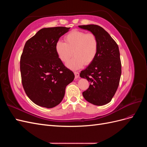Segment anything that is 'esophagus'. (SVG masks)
Returning a JSON list of instances; mask_svg holds the SVG:
<instances>
[{
  "label": "esophagus",
  "mask_w": 147,
  "mask_h": 147,
  "mask_svg": "<svg viewBox=\"0 0 147 147\" xmlns=\"http://www.w3.org/2000/svg\"><path fill=\"white\" fill-rule=\"evenodd\" d=\"M74 74H75V78H76V79L79 77L80 74H79V73L78 72H75Z\"/></svg>",
  "instance_id": "obj_1"
}]
</instances>
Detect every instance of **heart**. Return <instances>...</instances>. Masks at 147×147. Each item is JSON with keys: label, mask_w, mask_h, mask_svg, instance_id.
I'll return each mask as SVG.
<instances>
[{"label": "heart", "mask_w": 147, "mask_h": 147, "mask_svg": "<svg viewBox=\"0 0 147 147\" xmlns=\"http://www.w3.org/2000/svg\"><path fill=\"white\" fill-rule=\"evenodd\" d=\"M98 50V40L95 35L77 30L67 34L64 42L59 40L55 44L56 54L63 63L69 60L73 52L74 57L67 63V67L74 70L81 69L84 64L92 63Z\"/></svg>", "instance_id": "heart-1"}]
</instances>
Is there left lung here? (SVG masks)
<instances>
[{
    "label": "left lung",
    "instance_id": "obj_1",
    "mask_svg": "<svg viewBox=\"0 0 147 147\" xmlns=\"http://www.w3.org/2000/svg\"><path fill=\"white\" fill-rule=\"evenodd\" d=\"M95 35L99 50L95 59L82 70L80 76L86 78L90 86L83 92L84 98L95 105H103L112 100L116 92L121 74L118 46L110 34L99 26H78Z\"/></svg>",
    "mask_w": 147,
    "mask_h": 147
}]
</instances>
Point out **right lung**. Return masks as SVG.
Instances as JSON below:
<instances>
[{
  "instance_id": "1",
  "label": "right lung",
  "mask_w": 147,
  "mask_h": 147,
  "mask_svg": "<svg viewBox=\"0 0 147 147\" xmlns=\"http://www.w3.org/2000/svg\"><path fill=\"white\" fill-rule=\"evenodd\" d=\"M70 28H43L26 42L20 59L22 84L34 103L50 109L59 104L75 78L57 56L55 44Z\"/></svg>"
}]
</instances>
